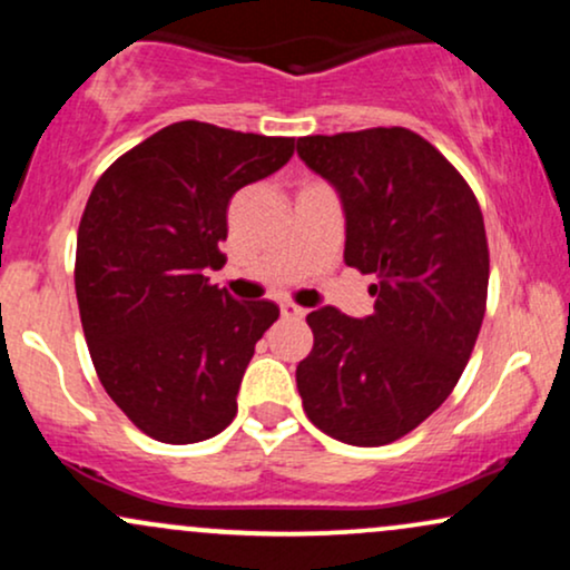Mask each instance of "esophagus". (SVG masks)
I'll use <instances>...</instances> for the list:
<instances>
[{"label": "esophagus", "instance_id": "esophagus-1", "mask_svg": "<svg viewBox=\"0 0 570 570\" xmlns=\"http://www.w3.org/2000/svg\"><path fill=\"white\" fill-rule=\"evenodd\" d=\"M305 307H299V305H294V303H284L281 305V316L284 318H289V322H299V318H305Z\"/></svg>", "mask_w": 570, "mask_h": 570}]
</instances>
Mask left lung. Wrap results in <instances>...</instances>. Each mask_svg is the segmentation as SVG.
Segmentation results:
<instances>
[{
  "mask_svg": "<svg viewBox=\"0 0 570 570\" xmlns=\"http://www.w3.org/2000/svg\"><path fill=\"white\" fill-rule=\"evenodd\" d=\"M299 160L335 187L348 267L372 273L375 313H307L313 351L297 391L313 426L356 448L423 423L466 367L488 297V238L463 176L407 128L297 139Z\"/></svg>",
  "mask_w": 570,
  "mask_h": 570,
  "instance_id": "8db88e82",
  "label": "left lung"
}]
</instances>
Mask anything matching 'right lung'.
<instances>
[{
  "label": "right lung",
  "mask_w": 570,
  "mask_h": 570,
  "mask_svg": "<svg viewBox=\"0 0 570 570\" xmlns=\"http://www.w3.org/2000/svg\"><path fill=\"white\" fill-rule=\"evenodd\" d=\"M294 139L174 122L115 160L77 230L75 289L101 385L153 440L203 442L230 426L271 299L238 303L219 271L227 206L286 166Z\"/></svg>",
  "instance_id": "1"
}]
</instances>
